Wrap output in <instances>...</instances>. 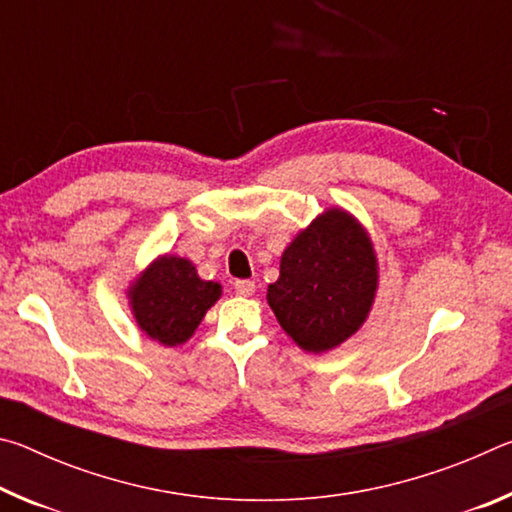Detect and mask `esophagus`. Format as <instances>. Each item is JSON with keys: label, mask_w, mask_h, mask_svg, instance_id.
<instances>
[{"label": "esophagus", "mask_w": 512, "mask_h": 512, "mask_svg": "<svg viewBox=\"0 0 512 512\" xmlns=\"http://www.w3.org/2000/svg\"><path fill=\"white\" fill-rule=\"evenodd\" d=\"M235 291L239 293V296H253L255 293V282L253 280H237L235 282Z\"/></svg>", "instance_id": "34e87169"}]
</instances>
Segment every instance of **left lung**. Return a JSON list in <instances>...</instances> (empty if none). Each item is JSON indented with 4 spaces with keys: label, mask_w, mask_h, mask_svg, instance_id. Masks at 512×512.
Wrapping results in <instances>:
<instances>
[{
    "label": "left lung",
    "mask_w": 512,
    "mask_h": 512,
    "mask_svg": "<svg viewBox=\"0 0 512 512\" xmlns=\"http://www.w3.org/2000/svg\"><path fill=\"white\" fill-rule=\"evenodd\" d=\"M368 232L341 207L325 210L291 241L266 300L277 323L307 352H327L366 323L377 293Z\"/></svg>",
    "instance_id": "obj_1"
}]
</instances>
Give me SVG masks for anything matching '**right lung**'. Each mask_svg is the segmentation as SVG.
Segmentation results:
<instances>
[{
  "label": "right lung",
  "mask_w": 512,
  "mask_h": 512,
  "mask_svg": "<svg viewBox=\"0 0 512 512\" xmlns=\"http://www.w3.org/2000/svg\"><path fill=\"white\" fill-rule=\"evenodd\" d=\"M221 298V284L201 280L185 257L162 255L128 289L133 316L149 339L180 345L196 332L203 316Z\"/></svg>",
  "instance_id": "right-lung-1"
}]
</instances>
